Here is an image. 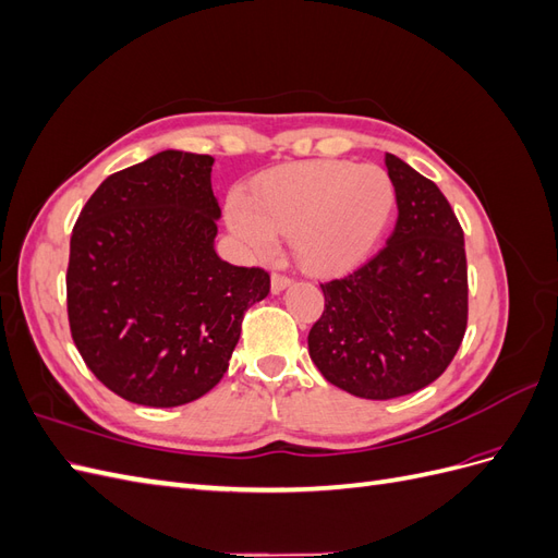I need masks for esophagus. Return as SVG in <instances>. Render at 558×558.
Instances as JSON below:
<instances>
[{
	"label": "esophagus",
	"mask_w": 558,
	"mask_h": 558,
	"mask_svg": "<svg viewBox=\"0 0 558 558\" xmlns=\"http://www.w3.org/2000/svg\"><path fill=\"white\" fill-rule=\"evenodd\" d=\"M291 286V277L286 275H272V293H281Z\"/></svg>",
	"instance_id": "esophagus-1"
}]
</instances>
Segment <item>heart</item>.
I'll return each mask as SVG.
<instances>
[{
    "label": "heart",
    "instance_id": "b5f03b06",
    "mask_svg": "<svg viewBox=\"0 0 558 558\" xmlns=\"http://www.w3.org/2000/svg\"><path fill=\"white\" fill-rule=\"evenodd\" d=\"M396 207L393 181L377 165L307 160L277 167L226 202L228 228L251 258H272L291 234L295 260L314 275L361 265Z\"/></svg>",
    "mask_w": 558,
    "mask_h": 558
}]
</instances>
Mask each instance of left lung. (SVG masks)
I'll return each mask as SVG.
<instances>
[{
  "label": "left lung",
  "mask_w": 558,
  "mask_h": 558,
  "mask_svg": "<svg viewBox=\"0 0 558 558\" xmlns=\"http://www.w3.org/2000/svg\"><path fill=\"white\" fill-rule=\"evenodd\" d=\"M398 221L356 272L320 283L326 310L307 344L318 373L342 391L391 400L440 377L468 324V265L459 218L437 185L386 154Z\"/></svg>",
  "instance_id": "1"
}]
</instances>
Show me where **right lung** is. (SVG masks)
I'll use <instances>...</instances> for the list:
<instances>
[{
  "instance_id": "1",
  "label": "right lung",
  "mask_w": 558,
  "mask_h": 558,
  "mask_svg": "<svg viewBox=\"0 0 558 558\" xmlns=\"http://www.w3.org/2000/svg\"><path fill=\"white\" fill-rule=\"evenodd\" d=\"M211 156L167 148L107 177L70 242L66 314L116 396L179 408L221 381L269 275L218 258Z\"/></svg>"
}]
</instances>
